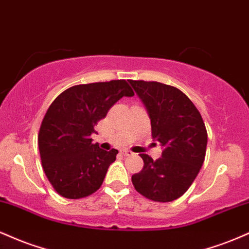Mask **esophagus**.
Segmentation results:
<instances>
[{
    "mask_svg": "<svg viewBox=\"0 0 249 249\" xmlns=\"http://www.w3.org/2000/svg\"><path fill=\"white\" fill-rule=\"evenodd\" d=\"M121 153L123 154V156H132V154H133L132 151L126 150V148H124V150H122Z\"/></svg>",
    "mask_w": 249,
    "mask_h": 249,
    "instance_id": "obj_1",
    "label": "esophagus"
}]
</instances>
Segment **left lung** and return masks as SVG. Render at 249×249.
Segmentation results:
<instances>
[{"label": "left lung", "instance_id": "left-lung-1", "mask_svg": "<svg viewBox=\"0 0 249 249\" xmlns=\"http://www.w3.org/2000/svg\"><path fill=\"white\" fill-rule=\"evenodd\" d=\"M128 82L146 107L152 138L162 147L157 160L141 154L144 167L133 174L132 184L146 199L173 201L190 188L204 164L205 123L196 105L179 89L159 82Z\"/></svg>", "mask_w": 249, "mask_h": 249}]
</instances>
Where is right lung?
<instances>
[{
    "label": "right lung",
    "instance_id": "right-lung-1",
    "mask_svg": "<svg viewBox=\"0 0 249 249\" xmlns=\"http://www.w3.org/2000/svg\"><path fill=\"white\" fill-rule=\"evenodd\" d=\"M134 95L125 79L79 84L51 103L38 132L42 167L51 186L67 199L95 193L118 151L93 144L91 133L122 97Z\"/></svg>",
    "mask_w": 249,
    "mask_h": 249
}]
</instances>
